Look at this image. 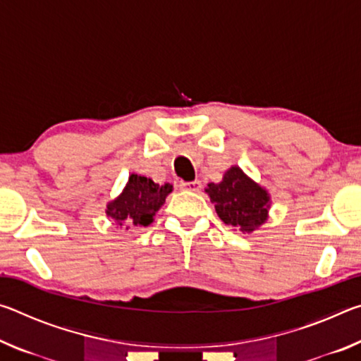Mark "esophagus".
Instances as JSON below:
<instances>
[{
    "mask_svg": "<svg viewBox=\"0 0 361 361\" xmlns=\"http://www.w3.org/2000/svg\"><path fill=\"white\" fill-rule=\"evenodd\" d=\"M180 188L185 189V191L199 192L200 188H202V183H200L199 180H194V181H181V183H180Z\"/></svg>",
    "mask_w": 361,
    "mask_h": 361,
    "instance_id": "esophagus-1",
    "label": "esophagus"
}]
</instances>
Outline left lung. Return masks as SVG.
<instances>
[{
	"label": "left lung",
	"mask_w": 361,
	"mask_h": 361,
	"mask_svg": "<svg viewBox=\"0 0 361 361\" xmlns=\"http://www.w3.org/2000/svg\"><path fill=\"white\" fill-rule=\"evenodd\" d=\"M205 192L215 204L218 216L224 224L242 232H253L267 219L271 197L264 188L242 172L240 167H231L221 183H210Z\"/></svg>",
	"instance_id": "8db88e82"
}]
</instances>
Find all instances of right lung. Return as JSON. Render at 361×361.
<instances>
[{
	"mask_svg": "<svg viewBox=\"0 0 361 361\" xmlns=\"http://www.w3.org/2000/svg\"><path fill=\"white\" fill-rule=\"evenodd\" d=\"M172 192V185H157L151 178L132 173L124 191L106 205V215L119 226H148Z\"/></svg>",
	"mask_w": 361,
	"mask_h": 361,
	"instance_id": "right-lung-1",
	"label": "right lung"
}]
</instances>
